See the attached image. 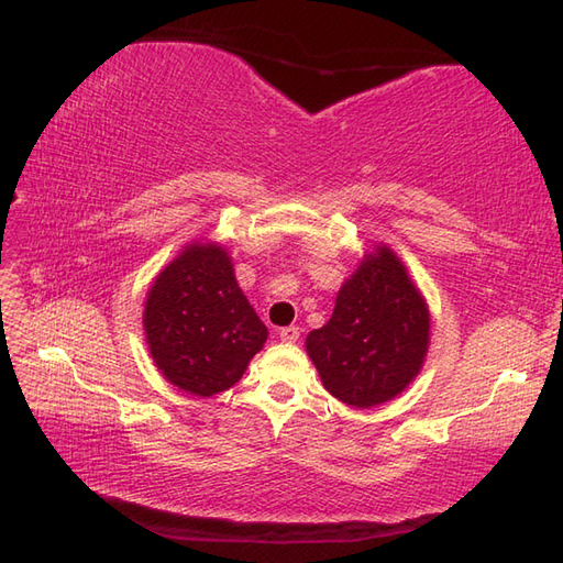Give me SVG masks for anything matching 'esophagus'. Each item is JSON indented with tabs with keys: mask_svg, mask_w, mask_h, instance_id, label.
<instances>
[{
	"mask_svg": "<svg viewBox=\"0 0 563 563\" xmlns=\"http://www.w3.org/2000/svg\"><path fill=\"white\" fill-rule=\"evenodd\" d=\"M278 335L283 342H297L299 340V328L297 325H285L278 330Z\"/></svg>",
	"mask_w": 563,
	"mask_h": 563,
	"instance_id": "34e87169",
	"label": "esophagus"
}]
</instances>
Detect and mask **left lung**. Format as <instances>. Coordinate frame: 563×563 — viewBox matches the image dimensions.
<instances>
[{"label":"left lung","instance_id":"8db88e82","mask_svg":"<svg viewBox=\"0 0 563 563\" xmlns=\"http://www.w3.org/2000/svg\"><path fill=\"white\" fill-rule=\"evenodd\" d=\"M428 307L395 252L364 258L342 285L330 321L311 330L307 352L325 390L356 409L393 399L428 352Z\"/></svg>","mask_w":563,"mask_h":563}]
</instances>
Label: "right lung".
<instances>
[{"label": "right lung", "mask_w": 563, "mask_h": 563, "mask_svg": "<svg viewBox=\"0 0 563 563\" xmlns=\"http://www.w3.org/2000/svg\"><path fill=\"white\" fill-rule=\"evenodd\" d=\"M144 333L168 383L211 397L242 378L268 330L238 287L228 252L190 244L154 280Z\"/></svg>", "instance_id": "1"}]
</instances>
